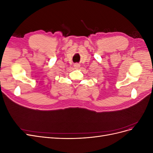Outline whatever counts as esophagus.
Returning a JSON list of instances; mask_svg holds the SVG:
<instances>
[{
	"label": "esophagus",
	"instance_id": "esophagus-1",
	"mask_svg": "<svg viewBox=\"0 0 153 153\" xmlns=\"http://www.w3.org/2000/svg\"><path fill=\"white\" fill-rule=\"evenodd\" d=\"M80 64H78V63H76V64H74V67H75V68H80Z\"/></svg>",
	"mask_w": 153,
	"mask_h": 153
}]
</instances>
